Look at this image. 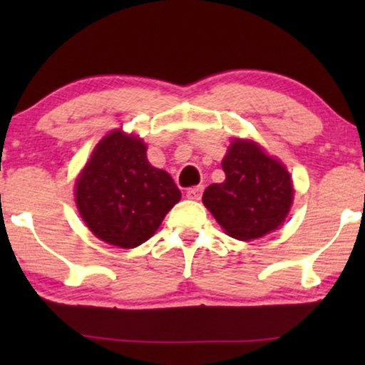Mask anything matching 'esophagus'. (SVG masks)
<instances>
[{
	"mask_svg": "<svg viewBox=\"0 0 365 365\" xmlns=\"http://www.w3.org/2000/svg\"><path fill=\"white\" fill-rule=\"evenodd\" d=\"M186 196H187V199H192V201H199V199H201V196H202V187L201 186L191 187L186 192Z\"/></svg>",
	"mask_w": 365,
	"mask_h": 365,
	"instance_id": "esophagus-1",
	"label": "esophagus"
}]
</instances>
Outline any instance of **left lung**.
Here are the masks:
<instances>
[{"mask_svg": "<svg viewBox=\"0 0 365 365\" xmlns=\"http://www.w3.org/2000/svg\"><path fill=\"white\" fill-rule=\"evenodd\" d=\"M224 182L211 184L202 202L226 234L251 241L276 231L292 206L291 174L257 143L234 139L222 159Z\"/></svg>", "mask_w": 365, "mask_h": 365, "instance_id": "obj_1", "label": "left lung"}]
</instances>
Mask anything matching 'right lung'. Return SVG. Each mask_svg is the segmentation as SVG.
Returning <instances> with one entry per match:
<instances>
[{"mask_svg":"<svg viewBox=\"0 0 365 365\" xmlns=\"http://www.w3.org/2000/svg\"><path fill=\"white\" fill-rule=\"evenodd\" d=\"M146 144L121 129L96 144L79 174L76 206L94 236L116 247L146 242L181 199L173 178L149 164Z\"/></svg>","mask_w":365,"mask_h":365,"instance_id":"obj_1","label":"right lung"}]
</instances>
